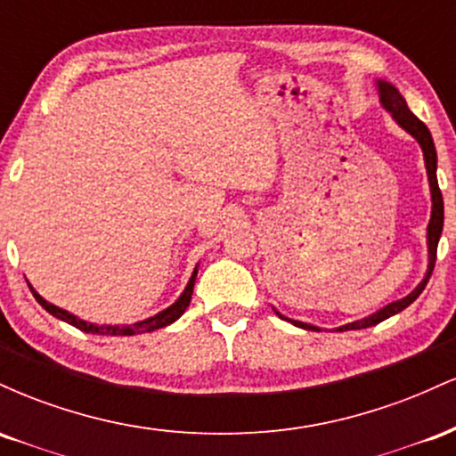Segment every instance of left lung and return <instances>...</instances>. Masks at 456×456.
<instances>
[{"instance_id": "1", "label": "left lung", "mask_w": 456, "mask_h": 456, "mask_svg": "<svg viewBox=\"0 0 456 456\" xmlns=\"http://www.w3.org/2000/svg\"><path fill=\"white\" fill-rule=\"evenodd\" d=\"M375 87H378L381 107H384L386 111L392 115V119H395V122L399 124V126L405 130L407 134H411V137L418 141V145H420V150H422V159H425V169H427V177H428V188H431V218H428V227H427L428 264H427V272H425V276H422V281L418 282V285L413 287V289L405 297L381 306L379 311L370 313L369 317H362V319H358V322L345 323V326L337 328V330H341V332L343 330H362V328L378 326L379 322H384V319L396 315V313H401L403 308L410 306L411 302L422 294V289L427 287L428 279H431L433 265H436L437 244H439V238H442V229H444V199H442V191H439V184H437V151H436V143H433L431 133H428V128L425 126V124H422L420 119H418L416 115L410 111L405 98L401 96V92L396 90L392 83L384 81V78H378V81H375ZM274 313L281 319L291 322L297 328L319 330L317 326H313V323H305V322H297V319H289V317L281 315L276 308H274Z\"/></svg>"}]
</instances>
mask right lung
<instances>
[{"instance_id": "obj_1", "label": "right lung", "mask_w": 456, "mask_h": 456, "mask_svg": "<svg viewBox=\"0 0 456 456\" xmlns=\"http://www.w3.org/2000/svg\"><path fill=\"white\" fill-rule=\"evenodd\" d=\"M197 272H199V264L195 265V270H192V274L186 282L184 291H182L180 297H177L174 305L167 306L165 311L156 313V315H151L148 319H141V322H134V323H122V326H119V323H102V326H98V323L86 322V319L75 315V313H68L66 308H60V306L51 305V302H46L45 297L40 296L34 287H31V282H28V285H29L31 294H34V297H36V302H38V305L43 306L46 313H51L53 317L61 319V322L70 323V326L83 330V332L102 334V337H133V334H143V332H151V330L171 326V323L177 322V319L184 315L188 305H191L192 287H195V281H197Z\"/></svg>"}]
</instances>
